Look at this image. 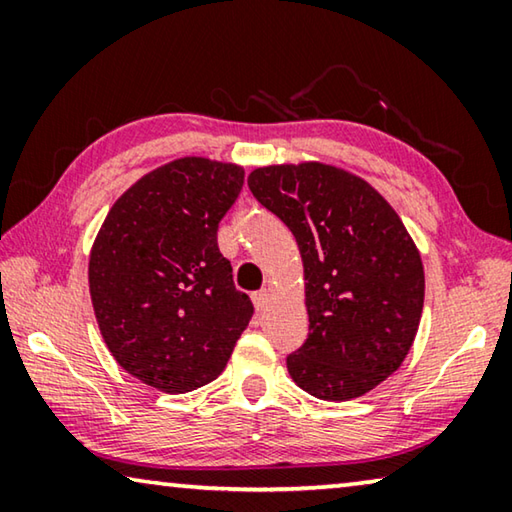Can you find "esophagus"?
Wrapping results in <instances>:
<instances>
[{"label": "esophagus", "mask_w": 512, "mask_h": 512, "mask_svg": "<svg viewBox=\"0 0 512 512\" xmlns=\"http://www.w3.org/2000/svg\"><path fill=\"white\" fill-rule=\"evenodd\" d=\"M268 300H271V291H268V289H259V291L253 293V305H255L259 311L266 309Z\"/></svg>", "instance_id": "1"}]
</instances>
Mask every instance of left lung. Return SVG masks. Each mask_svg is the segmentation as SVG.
<instances>
[{
	"instance_id": "left-lung-1",
	"label": "left lung",
	"mask_w": 512,
	"mask_h": 512,
	"mask_svg": "<svg viewBox=\"0 0 512 512\" xmlns=\"http://www.w3.org/2000/svg\"><path fill=\"white\" fill-rule=\"evenodd\" d=\"M248 187L305 266L309 334L287 357L291 379L327 402L366 395L402 366L422 316L424 268L402 219L366 180L323 162L259 167Z\"/></svg>"
}]
</instances>
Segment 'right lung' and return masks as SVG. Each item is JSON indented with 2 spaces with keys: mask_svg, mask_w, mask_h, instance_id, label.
Here are the masks:
<instances>
[{
  "mask_svg": "<svg viewBox=\"0 0 512 512\" xmlns=\"http://www.w3.org/2000/svg\"><path fill=\"white\" fill-rule=\"evenodd\" d=\"M241 187L239 164L173 160L126 189L94 239L88 277L103 341L162 393L219 377L255 311L216 244Z\"/></svg>",
  "mask_w": 512,
  "mask_h": 512,
  "instance_id": "right-lung-1",
  "label": "right lung"
}]
</instances>
